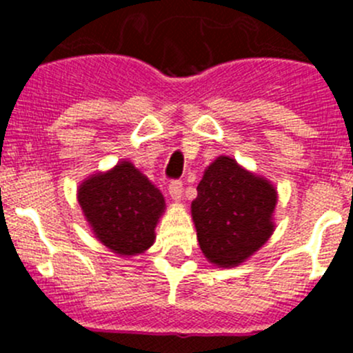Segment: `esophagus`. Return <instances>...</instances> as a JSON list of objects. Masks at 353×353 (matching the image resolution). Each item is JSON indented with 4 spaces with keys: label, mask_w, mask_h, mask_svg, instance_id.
Segmentation results:
<instances>
[{
    "label": "esophagus",
    "mask_w": 353,
    "mask_h": 353,
    "mask_svg": "<svg viewBox=\"0 0 353 353\" xmlns=\"http://www.w3.org/2000/svg\"><path fill=\"white\" fill-rule=\"evenodd\" d=\"M169 194L176 203L181 201V198H183V183L181 181H172L169 184Z\"/></svg>",
    "instance_id": "esophagus-1"
}]
</instances>
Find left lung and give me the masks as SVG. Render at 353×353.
<instances>
[{
    "label": "left lung",
    "mask_w": 353,
    "mask_h": 353,
    "mask_svg": "<svg viewBox=\"0 0 353 353\" xmlns=\"http://www.w3.org/2000/svg\"><path fill=\"white\" fill-rule=\"evenodd\" d=\"M279 193L266 177L220 155L203 172L191 203L201 252L212 265L234 268L248 261L275 230Z\"/></svg>",
    "instance_id": "left-lung-1"
}]
</instances>
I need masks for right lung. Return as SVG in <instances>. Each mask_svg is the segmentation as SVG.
<instances>
[{
    "instance_id": "1",
    "label": "right lung",
    "mask_w": 353,
    "mask_h": 353,
    "mask_svg": "<svg viewBox=\"0 0 353 353\" xmlns=\"http://www.w3.org/2000/svg\"><path fill=\"white\" fill-rule=\"evenodd\" d=\"M77 198L95 239L116 254H141L155 243L165 199L130 160L81 181Z\"/></svg>"
}]
</instances>
